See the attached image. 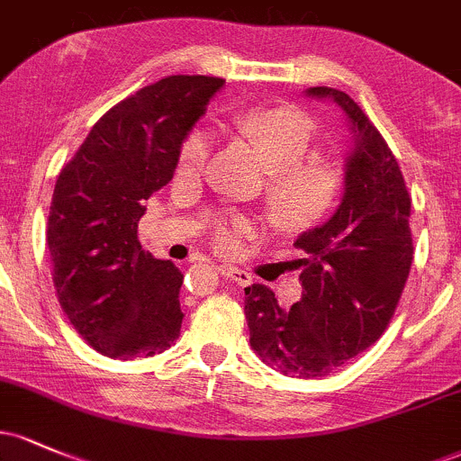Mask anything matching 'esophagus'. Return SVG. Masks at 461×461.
<instances>
[{
    "label": "esophagus",
    "instance_id": "obj_1",
    "mask_svg": "<svg viewBox=\"0 0 461 461\" xmlns=\"http://www.w3.org/2000/svg\"><path fill=\"white\" fill-rule=\"evenodd\" d=\"M219 271H221V276L230 277V280H231V282H236V285H239V286H247V285H251V276H249V273L242 271V269H239V267L221 265V267H219Z\"/></svg>",
    "mask_w": 461,
    "mask_h": 461
}]
</instances>
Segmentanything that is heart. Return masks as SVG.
I'll use <instances>...</instances> for the list:
<instances>
[{
    "label": "heart",
    "mask_w": 461,
    "mask_h": 461,
    "mask_svg": "<svg viewBox=\"0 0 461 461\" xmlns=\"http://www.w3.org/2000/svg\"><path fill=\"white\" fill-rule=\"evenodd\" d=\"M236 124L267 153L271 170L269 205L273 216L291 230H306L335 205L341 176L330 161L308 157L315 144V124L304 111L293 107L249 109L236 115ZM212 141L207 131H192L176 159V175L196 176L205 168ZM245 230L242 221L219 222L216 242L222 251L236 247Z\"/></svg>",
    "instance_id": "obj_1"
}]
</instances>
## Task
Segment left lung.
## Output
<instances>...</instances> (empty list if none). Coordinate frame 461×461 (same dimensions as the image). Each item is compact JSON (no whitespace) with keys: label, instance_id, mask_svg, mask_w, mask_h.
Segmentation results:
<instances>
[{"label":"left lung","instance_id":"obj_1","mask_svg":"<svg viewBox=\"0 0 461 461\" xmlns=\"http://www.w3.org/2000/svg\"><path fill=\"white\" fill-rule=\"evenodd\" d=\"M332 100L350 126L343 196L335 214L297 236L302 297L277 304L265 285L245 288L249 343L262 363L285 376H326L385 332L413 260L407 185L396 157L361 107L343 91L311 87Z\"/></svg>","mask_w":461,"mask_h":461}]
</instances>
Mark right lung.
Returning a JSON list of instances; mask_svg holds the SVG:
<instances>
[{
	"label": "right lung",
	"instance_id": "add662e5",
	"mask_svg": "<svg viewBox=\"0 0 461 461\" xmlns=\"http://www.w3.org/2000/svg\"><path fill=\"white\" fill-rule=\"evenodd\" d=\"M222 85L168 76L140 89L94 124L60 170L45 231L54 286L78 335L104 357H153L179 337L184 273L141 249L138 222Z\"/></svg>",
	"mask_w": 461,
	"mask_h": 461
}]
</instances>
